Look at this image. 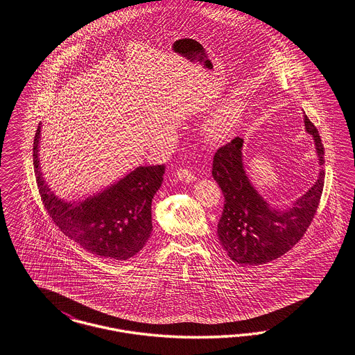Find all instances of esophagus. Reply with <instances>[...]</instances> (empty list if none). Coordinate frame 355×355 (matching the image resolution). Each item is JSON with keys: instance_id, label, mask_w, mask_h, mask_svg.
<instances>
[{"instance_id": "34e87169", "label": "esophagus", "mask_w": 355, "mask_h": 355, "mask_svg": "<svg viewBox=\"0 0 355 355\" xmlns=\"http://www.w3.org/2000/svg\"><path fill=\"white\" fill-rule=\"evenodd\" d=\"M176 176L179 180L185 182V183H191L193 180H196V176L192 173V171L189 170L188 167H180L179 170L176 171Z\"/></svg>"}]
</instances>
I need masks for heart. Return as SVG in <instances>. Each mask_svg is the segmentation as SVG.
Instances as JSON below:
<instances>
[{
	"label": "heart",
	"instance_id": "heart-1",
	"mask_svg": "<svg viewBox=\"0 0 355 355\" xmlns=\"http://www.w3.org/2000/svg\"><path fill=\"white\" fill-rule=\"evenodd\" d=\"M243 116V106L237 102L228 103L217 110L208 124V132L212 138L228 137L240 123Z\"/></svg>",
	"mask_w": 355,
	"mask_h": 355
}]
</instances>
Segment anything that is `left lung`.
Instances as JSON below:
<instances>
[{
  "instance_id": "1",
  "label": "left lung",
  "mask_w": 355,
  "mask_h": 355,
  "mask_svg": "<svg viewBox=\"0 0 355 355\" xmlns=\"http://www.w3.org/2000/svg\"><path fill=\"white\" fill-rule=\"evenodd\" d=\"M306 131L314 139L320 166H324V144L318 130L304 116ZM241 138L220 147L214 156L212 176L224 195V209L217 236L232 260L243 265L273 261L302 239L317 212L322 195L324 171L314 185L286 211L273 209L249 182L243 164Z\"/></svg>"
}]
</instances>
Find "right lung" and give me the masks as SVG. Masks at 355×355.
<instances>
[{
    "mask_svg": "<svg viewBox=\"0 0 355 355\" xmlns=\"http://www.w3.org/2000/svg\"><path fill=\"white\" fill-rule=\"evenodd\" d=\"M40 132L38 125L33 144L34 173L41 200L54 224L95 256L118 261L135 256L153 232L151 202L166 167H138L101 193L67 202L58 199L44 180L38 159Z\"/></svg>",
    "mask_w": 355,
    "mask_h": 355,
    "instance_id": "add662e5",
    "label": "right lung"
}]
</instances>
